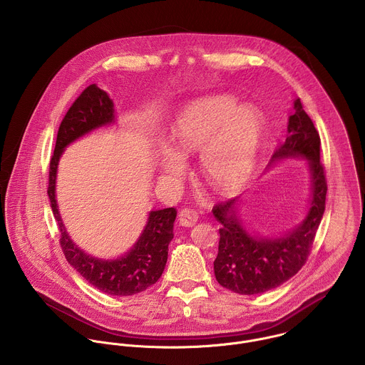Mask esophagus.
<instances>
[{
  "label": "esophagus",
  "instance_id": "1",
  "mask_svg": "<svg viewBox=\"0 0 365 365\" xmlns=\"http://www.w3.org/2000/svg\"><path fill=\"white\" fill-rule=\"evenodd\" d=\"M178 221H180V224H181L182 227H187V228L194 227V225L197 224V221H198V214H197L194 210L185 208V210H182V211L180 212Z\"/></svg>",
  "mask_w": 365,
  "mask_h": 365
}]
</instances>
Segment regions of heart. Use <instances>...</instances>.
Wrapping results in <instances>:
<instances>
[{
    "label": "heart",
    "instance_id": "heart-1",
    "mask_svg": "<svg viewBox=\"0 0 365 365\" xmlns=\"http://www.w3.org/2000/svg\"><path fill=\"white\" fill-rule=\"evenodd\" d=\"M264 131L262 113L249 105L238 108L228 96H207L180 112L171 125L173 150L163 148L160 168L177 178L187 158L200 153L202 175L222 191L240 187L255 168Z\"/></svg>",
    "mask_w": 365,
    "mask_h": 365
}]
</instances>
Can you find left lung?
Wrapping results in <instances>:
<instances>
[{"instance_id": "obj_1", "label": "left lung", "mask_w": 365, "mask_h": 365, "mask_svg": "<svg viewBox=\"0 0 365 365\" xmlns=\"http://www.w3.org/2000/svg\"><path fill=\"white\" fill-rule=\"evenodd\" d=\"M289 158L306 160L312 192L306 217L294 228L263 237L247 230L240 217L241 197L214 207L220 228L218 255L214 272L222 287L240 294H260L293 277L310 253L326 208L327 182L320 163V135L303 109L300 99L293 102L284 143L274 151L269 167Z\"/></svg>"}]
</instances>
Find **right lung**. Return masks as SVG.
Instances as JSON below:
<instances>
[{
    "mask_svg": "<svg viewBox=\"0 0 365 365\" xmlns=\"http://www.w3.org/2000/svg\"><path fill=\"white\" fill-rule=\"evenodd\" d=\"M116 122L115 103L98 88L88 86L68 110L59 125L55 151L49 165L48 195L61 231V246L71 266L92 286L112 296H131L154 284L164 272L168 245L173 241L175 208L148 212L147 224L135 243L120 257L101 259L86 253L71 240L62 222L56 201V173L65 148L91 131Z\"/></svg>",
    "mask_w": 365,
    "mask_h": 365,
    "instance_id": "right-lung-1",
    "label": "right lung"
}]
</instances>
